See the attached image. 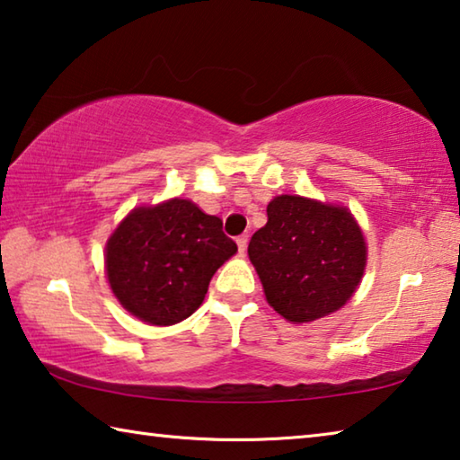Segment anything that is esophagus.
<instances>
[{
    "label": "esophagus",
    "instance_id": "obj_1",
    "mask_svg": "<svg viewBox=\"0 0 460 460\" xmlns=\"http://www.w3.org/2000/svg\"><path fill=\"white\" fill-rule=\"evenodd\" d=\"M236 244H238V252L244 254V252H246V246H248V236H246V234L238 236V238H236Z\"/></svg>",
    "mask_w": 460,
    "mask_h": 460
}]
</instances>
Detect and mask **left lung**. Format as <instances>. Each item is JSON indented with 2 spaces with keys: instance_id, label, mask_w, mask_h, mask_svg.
I'll use <instances>...</instances> for the list:
<instances>
[{
  "instance_id": "8db88e82",
  "label": "left lung",
  "mask_w": 460,
  "mask_h": 460,
  "mask_svg": "<svg viewBox=\"0 0 460 460\" xmlns=\"http://www.w3.org/2000/svg\"><path fill=\"white\" fill-rule=\"evenodd\" d=\"M267 224L248 244L269 305L293 323L332 314L352 297L367 265V244L346 208L277 195Z\"/></svg>"
}]
</instances>
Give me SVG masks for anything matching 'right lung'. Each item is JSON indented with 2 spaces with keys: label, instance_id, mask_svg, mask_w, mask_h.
I'll return each instance as SVG.
<instances>
[{
  "label": "right lung",
  "instance_id": "right-lung-1",
  "mask_svg": "<svg viewBox=\"0 0 460 460\" xmlns=\"http://www.w3.org/2000/svg\"><path fill=\"white\" fill-rule=\"evenodd\" d=\"M238 251L222 220L190 199L134 208L105 244L119 304L153 326H172L201 305L217 269Z\"/></svg>",
  "mask_w": 460,
  "mask_h": 460
}]
</instances>
